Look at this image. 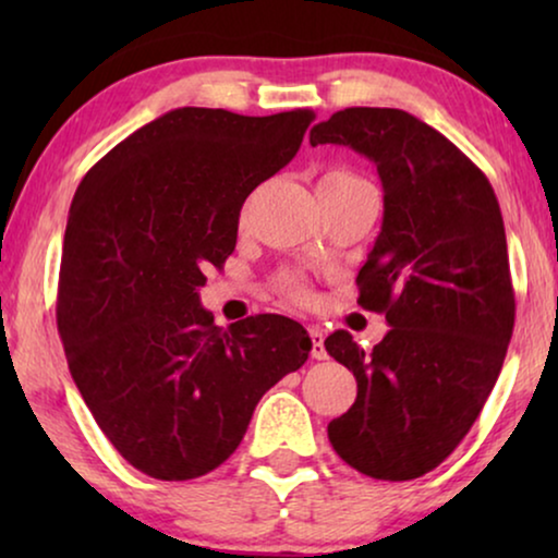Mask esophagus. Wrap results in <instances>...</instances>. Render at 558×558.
I'll return each mask as SVG.
<instances>
[{
  "label": "esophagus",
  "instance_id": "esophagus-1",
  "mask_svg": "<svg viewBox=\"0 0 558 558\" xmlns=\"http://www.w3.org/2000/svg\"><path fill=\"white\" fill-rule=\"evenodd\" d=\"M310 340H312V357H315V361H325L327 350H325V335H323V330L312 327Z\"/></svg>",
  "mask_w": 558,
  "mask_h": 558
}]
</instances>
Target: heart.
<instances>
[{
  "instance_id": "obj_1",
  "label": "heart",
  "mask_w": 558,
  "mask_h": 558,
  "mask_svg": "<svg viewBox=\"0 0 558 558\" xmlns=\"http://www.w3.org/2000/svg\"><path fill=\"white\" fill-rule=\"evenodd\" d=\"M330 180H355L353 174H348V172H327L325 178H323V182H330ZM284 292L292 296V300H296V302H304L307 300V289H304V284L300 279H294V277H287L284 279Z\"/></svg>"
}]
</instances>
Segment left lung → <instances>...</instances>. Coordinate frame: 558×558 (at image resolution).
<instances>
[{"instance_id":"obj_1","label":"left lung","mask_w":558,"mask_h":558,"mask_svg":"<svg viewBox=\"0 0 558 558\" xmlns=\"http://www.w3.org/2000/svg\"><path fill=\"white\" fill-rule=\"evenodd\" d=\"M376 165L384 223L357 271V304L391 330L371 353L345 330L327 353L353 371L355 403L327 424L363 475L414 480L464 439L500 376L515 296L498 197L447 136L401 109L355 106L312 126Z\"/></svg>"}]
</instances>
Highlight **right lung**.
Returning <instances> with one entry per match:
<instances>
[{
	"instance_id": "1",
	"label": "right lung",
	"mask_w": 558,
	"mask_h": 558,
	"mask_svg": "<svg viewBox=\"0 0 558 558\" xmlns=\"http://www.w3.org/2000/svg\"><path fill=\"white\" fill-rule=\"evenodd\" d=\"M310 109L241 117L167 111L90 167L68 213L58 330L68 368L119 454L144 475L193 480L241 445L256 403L302 368L294 319L218 327L201 304L246 197L292 162Z\"/></svg>"
}]
</instances>
